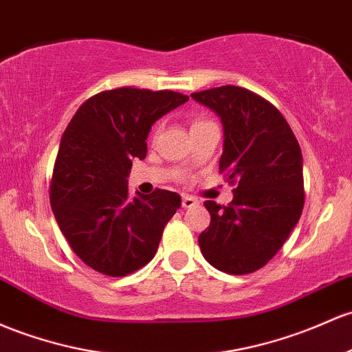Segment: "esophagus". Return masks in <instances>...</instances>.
I'll return each instance as SVG.
<instances>
[{"label":"esophagus","instance_id":"1","mask_svg":"<svg viewBox=\"0 0 352 352\" xmlns=\"http://www.w3.org/2000/svg\"><path fill=\"white\" fill-rule=\"evenodd\" d=\"M197 206V200L194 197H188V195H184L182 197V207L184 208H188V207H194Z\"/></svg>","mask_w":352,"mask_h":352}]
</instances>
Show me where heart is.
<instances>
[{
    "instance_id": "b5f03b06",
    "label": "heart",
    "mask_w": 352,
    "mask_h": 352,
    "mask_svg": "<svg viewBox=\"0 0 352 352\" xmlns=\"http://www.w3.org/2000/svg\"><path fill=\"white\" fill-rule=\"evenodd\" d=\"M204 122H206V120H194V123H192V126L199 125V123H204Z\"/></svg>"
}]
</instances>
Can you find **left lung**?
<instances>
[{"label":"left lung","instance_id":"obj_1","mask_svg":"<svg viewBox=\"0 0 352 352\" xmlns=\"http://www.w3.org/2000/svg\"><path fill=\"white\" fill-rule=\"evenodd\" d=\"M192 98L222 120L219 170L235 185L229 206L204 202L210 226L199 235L200 250L222 272H256L279 252L302 214L300 146L283 113L247 88L223 85Z\"/></svg>","mask_w":352,"mask_h":352}]
</instances>
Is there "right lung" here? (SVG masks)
I'll return each mask as SVG.
<instances>
[{
  "mask_svg": "<svg viewBox=\"0 0 352 352\" xmlns=\"http://www.w3.org/2000/svg\"><path fill=\"white\" fill-rule=\"evenodd\" d=\"M187 100L172 90L122 87L90 96L68 123L50 202L72 250L96 272L123 277L155 256L180 195L157 188L132 197L126 179L133 158L146 157L153 123Z\"/></svg>",
  "mask_w": 352,
  "mask_h": 352,
  "instance_id": "obj_1",
  "label": "right lung"
}]
</instances>
